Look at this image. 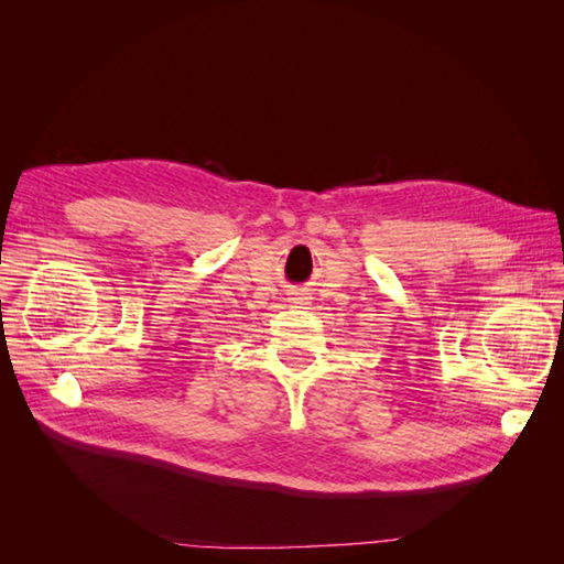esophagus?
Here are the masks:
<instances>
[{
    "label": "esophagus",
    "instance_id": "obj_1",
    "mask_svg": "<svg viewBox=\"0 0 564 564\" xmlns=\"http://www.w3.org/2000/svg\"><path fill=\"white\" fill-rule=\"evenodd\" d=\"M289 301H292V303H299V305H303V303H308V296H305V294H299V292H294L292 296H289Z\"/></svg>",
    "mask_w": 564,
    "mask_h": 564
}]
</instances>
